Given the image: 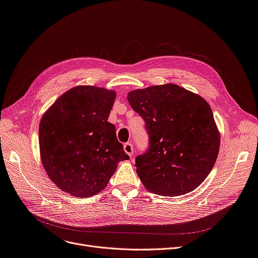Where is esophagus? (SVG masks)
Segmentation results:
<instances>
[{
	"label": "esophagus",
	"instance_id": "1",
	"mask_svg": "<svg viewBox=\"0 0 258 258\" xmlns=\"http://www.w3.org/2000/svg\"><path fill=\"white\" fill-rule=\"evenodd\" d=\"M123 148H124V152H125L130 157L133 156V153H134V145L132 144V142L125 143L124 146H123Z\"/></svg>",
	"mask_w": 258,
	"mask_h": 258
}]
</instances>
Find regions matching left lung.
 Instances as JSON below:
<instances>
[{
	"label": "left lung",
	"mask_w": 258,
	"mask_h": 258,
	"mask_svg": "<svg viewBox=\"0 0 258 258\" xmlns=\"http://www.w3.org/2000/svg\"><path fill=\"white\" fill-rule=\"evenodd\" d=\"M127 99L150 135L148 150L136 158L144 187L167 197L195 190L207 178L220 151V132L210 105L173 84L134 90Z\"/></svg>",
	"instance_id": "left-lung-1"
}]
</instances>
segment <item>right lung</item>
Here are the masks:
<instances>
[{
    "mask_svg": "<svg viewBox=\"0 0 258 258\" xmlns=\"http://www.w3.org/2000/svg\"><path fill=\"white\" fill-rule=\"evenodd\" d=\"M115 98V91L77 86L40 119V159L62 191L77 198L95 196L106 187L119 162L130 159L107 121Z\"/></svg>",
    "mask_w": 258,
    "mask_h": 258,
    "instance_id": "right-lung-1",
    "label": "right lung"
}]
</instances>
